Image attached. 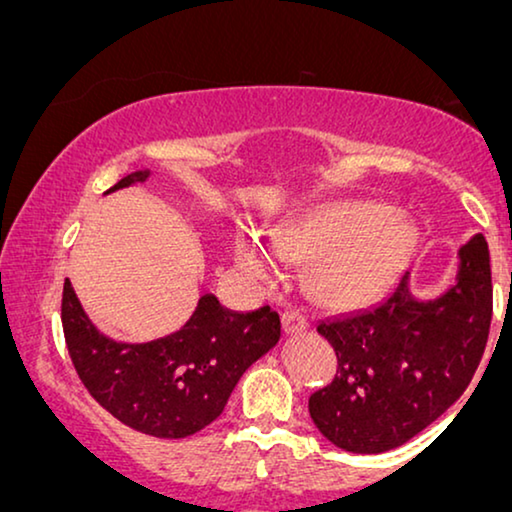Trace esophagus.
I'll list each match as a JSON object with an SVG mask.
<instances>
[{
    "label": "esophagus",
    "mask_w": 512,
    "mask_h": 512,
    "mask_svg": "<svg viewBox=\"0 0 512 512\" xmlns=\"http://www.w3.org/2000/svg\"><path fill=\"white\" fill-rule=\"evenodd\" d=\"M307 325V316L300 309H288L281 314V328H284L286 335H298V332L307 330Z\"/></svg>",
    "instance_id": "esophagus-1"
}]
</instances>
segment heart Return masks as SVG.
I'll return each instance as SVG.
<instances>
[{
  "instance_id": "obj_1",
  "label": "heart",
  "mask_w": 512,
  "mask_h": 512,
  "mask_svg": "<svg viewBox=\"0 0 512 512\" xmlns=\"http://www.w3.org/2000/svg\"><path fill=\"white\" fill-rule=\"evenodd\" d=\"M416 231L399 214L379 205L337 203L302 214L272 233H238L233 256L238 270L263 286L284 277V261L314 263L311 281L325 305L353 307L381 291L409 256Z\"/></svg>"
}]
</instances>
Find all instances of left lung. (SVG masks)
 Listing matches in <instances>:
<instances>
[{
  "label": "left lung",
  "mask_w": 512,
  "mask_h": 512,
  "mask_svg": "<svg viewBox=\"0 0 512 512\" xmlns=\"http://www.w3.org/2000/svg\"><path fill=\"white\" fill-rule=\"evenodd\" d=\"M490 321V251L478 233L459 247L457 284L441 298H413L404 272L376 307L318 323L337 353L335 379L309 397L318 432L362 455L413 439L462 397Z\"/></svg>",
  "instance_id": "obj_1"
}]
</instances>
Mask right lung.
<instances>
[{
    "label": "right lung",
    "mask_w": 512,
    "mask_h": 512,
    "mask_svg": "<svg viewBox=\"0 0 512 512\" xmlns=\"http://www.w3.org/2000/svg\"><path fill=\"white\" fill-rule=\"evenodd\" d=\"M147 177L150 170H138L106 194ZM62 328L87 392L110 416L157 439H184L217 420L240 376L281 335L279 314L270 307L238 314L207 293L173 335L122 344L94 328L69 279L62 293Z\"/></svg>",
    "instance_id": "right-lung-1"
}]
</instances>
